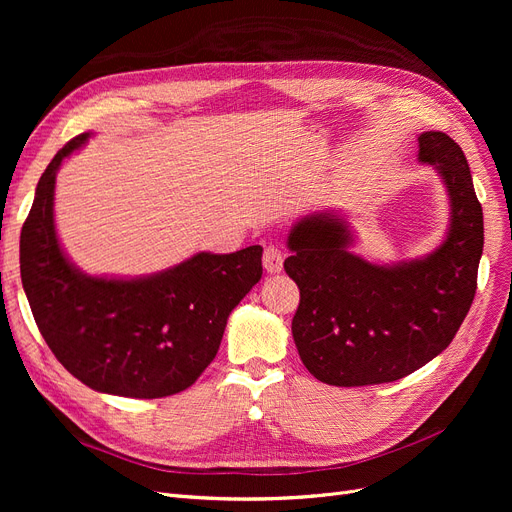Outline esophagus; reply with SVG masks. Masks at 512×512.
Masks as SVG:
<instances>
[{
  "label": "esophagus",
  "mask_w": 512,
  "mask_h": 512,
  "mask_svg": "<svg viewBox=\"0 0 512 512\" xmlns=\"http://www.w3.org/2000/svg\"><path fill=\"white\" fill-rule=\"evenodd\" d=\"M263 267L270 274H278V272H282V267H284V253L280 251V247H276V245H270V247H265V251H263Z\"/></svg>",
  "instance_id": "esophagus-1"
}]
</instances>
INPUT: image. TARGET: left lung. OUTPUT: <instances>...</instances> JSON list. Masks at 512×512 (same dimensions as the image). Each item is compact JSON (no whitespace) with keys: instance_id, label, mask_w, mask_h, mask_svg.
I'll return each instance as SVG.
<instances>
[{"instance_id":"left-lung-1","label":"left lung","mask_w":512,"mask_h":512,"mask_svg":"<svg viewBox=\"0 0 512 512\" xmlns=\"http://www.w3.org/2000/svg\"><path fill=\"white\" fill-rule=\"evenodd\" d=\"M419 161L434 166L450 197V228L423 259L373 265L348 251L346 222L315 213L294 224L286 274L301 303L292 336L301 361L330 386L405 378L438 357L467 317L483 251V213L463 149L448 134H419Z\"/></svg>"}]
</instances>
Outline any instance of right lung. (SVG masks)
Returning <instances> with one entry per match:
<instances>
[{
  "mask_svg": "<svg viewBox=\"0 0 512 512\" xmlns=\"http://www.w3.org/2000/svg\"><path fill=\"white\" fill-rule=\"evenodd\" d=\"M68 141L45 168L20 234V276L51 353L85 386L126 398H164L193 386L218 353L232 309L259 282V245L197 253L137 280L91 278L66 259L53 226V188Z\"/></svg>",
  "mask_w": 512,
  "mask_h": 512,
  "instance_id": "obj_1",
  "label": "right lung"
}]
</instances>
